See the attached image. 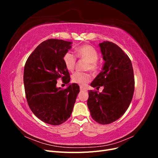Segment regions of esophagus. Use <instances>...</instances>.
Wrapping results in <instances>:
<instances>
[{
    "label": "esophagus",
    "instance_id": "esophagus-1",
    "mask_svg": "<svg viewBox=\"0 0 158 158\" xmlns=\"http://www.w3.org/2000/svg\"><path fill=\"white\" fill-rule=\"evenodd\" d=\"M80 91L81 92H83V91H86V89H85V88H84V87L80 86Z\"/></svg>",
    "mask_w": 158,
    "mask_h": 158
}]
</instances>
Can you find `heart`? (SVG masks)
<instances>
[{
    "label": "heart",
    "mask_w": 158,
    "mask_h": 158,
    "mask_svg": "<svg viewBox=\"0 0 158 158\" xmlns=\"http://www.w3.org/2000/svg\"><path fill=\"white\" fill-rule=\"evenodd\" d=\"M76 55L79 59L88 62L85 69L92 72H96L99 69L97 63L99 55L98 51L89 45H83L76 49ZM63 62L66 68L69 71H73L75 67L76 58L75 55L70 51L66 52L63 56ZM91 79V76L86 73H75L72 76V81L81 86H85Z\"/></svg>",
    "instance_id": "obj_1"
}]
</instances>
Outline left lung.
Returning a JSON list of instances; mask_svg holds the SVG:
<instances>
[{
  "mask_svg": "<svg viewBox=\"0 0 158 158\" xmlns=\"http://www.w3.org/2000/svg\"><path fill=\"white\" fill-rule=\"evenodd\" d=\"M105 63L102 70L91 83L102 93L89 90L88 107L92 118L102 125L117 121L128 108L135 90L131 59L120 47L110 41L99 44Z\"/></svg>",
  "mask_w": 158,
  "mask_h": 158,
  "instance_id": "left-lung-1",
  "label": "left lung"
}]
</instances>
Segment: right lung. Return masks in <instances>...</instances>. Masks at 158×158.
<instances>
[{
  "mask_svg": "<svg viewBox=\"0 0 158 158\" xmlns=\"http://www.w3.org/2000/svg\"><path fill=\"white\" fill-rule=\"evenodd\" d=\"M72 42L51 39L42 42L28 57L23 71L27 102L35 115L45 123L59 125L70 117L80 92L77 84L66 89L56 87L57 79L70 82L63 56Z\"/></svg>",
  "mask_w": 158,
  "mask_h": 158,
  "instance_id": "obj_1",
  "label": "right lung"
}]
</instances>
